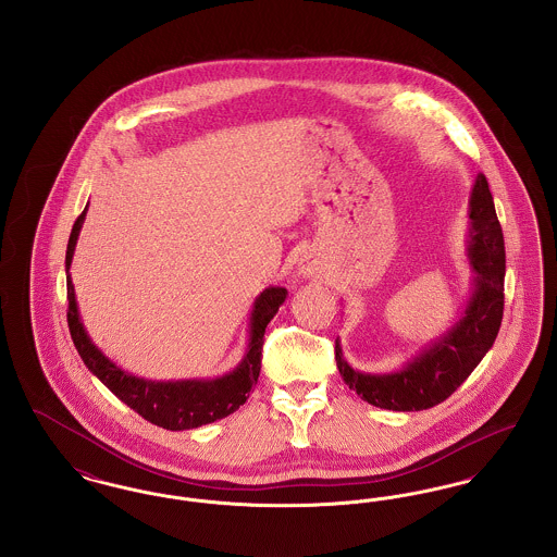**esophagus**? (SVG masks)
Listing matches in <instances>:
<instances>
[{
	"mask_svg": "<svg viewBox=\"0 0 557 557\" xmlns=\"http://www.w3.org/2000/svg\"><path fill=\"white\" fill-rule=\"evenodd\" d=\"M321 269L323 267H321L315 257H305L298 263V275H302V277H318V275H321Z\"/></svg>",
	"mask_w": 557,
	"mask_h": 557,
	"instance_id": "esophagus-1",
	"label": "esophagus"
}]
</instances>
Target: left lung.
<instances>
[{"label": "left lung", "instance_id": "8db88e82", "mask_svg": "<svg viewBox=\"0 0 557 557\" xmlns=\"http://www.w3.org/2000/svg\"><path fill=\"white\" fill-rule=\"evenodd\" d=\"M468 257L474 269L472 296L447 334L393 373L352 370L336 338V366L350 391L373 407L422 411L449 398L495 343L504 319L505 244L495 202L484 175L470 196Z\"/></svg>", "mask_w": 557, "mask_h": 557}]
</instances>
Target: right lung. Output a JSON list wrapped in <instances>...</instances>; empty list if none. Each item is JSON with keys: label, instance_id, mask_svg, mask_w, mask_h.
Masks as SVG:
<instances>
[{"label": "right lung", "instance_id": "right-lung-1", "mask_svg": "<svg viewBox=\"0 0 557 557\" xmlns=\"http://www.w3.org/2000/svg\"><path fill=\"white\" fill-rule=\"evenodd\" d=\"M85 211L81 212L73 225L69 246H66V298H69V330L71 338L79 350L83 363L100 382L108 386L133 411L144 420L166 430H191L198 425L211 424L227 418L239 409L250 395V388L259 380L261 355L265 343L267 323L277 313L286 300V288H267L255 300L250 313V341L244 359L238 368L214 380H180V382H152L137 377L129 371L114 366L98 346L87 336L81 323L79 309L75 300V286L71 280V263L75 246L79 238L81 225L85 221Z\"/></svg>", "mask_w": 557, "mask_h": 557}]
</instances>
